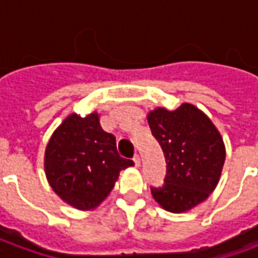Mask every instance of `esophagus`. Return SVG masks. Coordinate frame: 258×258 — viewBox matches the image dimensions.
<instances>
[{"mask_svg": "<svg viewBox=\"0 0 258 258\" xmlns=\"http://www.w3.org/2000/svg\"><path fill=\"white\" fill-rule=\"evenodd\" d=\"M133 160H134L135 166H137V167H140V166H141V157H140V155H135Z\"/></svg>", "mask_w": 258, "mask_h": 258, "instance_id": "esophagus-1", "label": "esophagus"}]
</instances>
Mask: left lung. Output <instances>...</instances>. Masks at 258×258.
I'll return each instance as SVG.
<instances>
[{"label":"left lung","instance_id":"8db88e82","mask_svg":"<svg viewBox=\"0 0 258 258\" xmlns=\"http://www.w3.org/2000/svg\"><path fill=\"white\" fill-rule=\"evenodd\" d=\"M153 137L167 163L164 184L151 188L164 210L185 213L216 189L225 162V145L210 118L192 103L175 110L156 107L148 113Z\"/></svg>","mask_w":258,"mask_h":258}]
</instances>
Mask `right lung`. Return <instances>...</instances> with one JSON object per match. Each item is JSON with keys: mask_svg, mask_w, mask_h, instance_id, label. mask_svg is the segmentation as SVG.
<instances>
[{"mask_svg": "<svg viewBox=\"0 0 258 258\" xmlns=\"http://www.w3.org/2000/svg\"><path fill=\"white\" fill-rule=\"evenodd\" d=\"M134 166L120 157L114 135L103 131L99 114L72 113L53 131L44 156L48 184L74 209L94 210L110 194L120 171Z\"/></svg>", "mask_w": 258, "mask_h": 258, "instance_id": "right-lung-1", "label": "right lung"}]
</instances>
